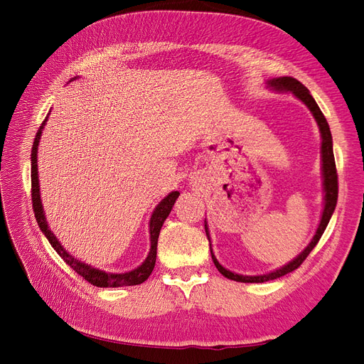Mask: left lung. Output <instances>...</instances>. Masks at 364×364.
Returning <instances> with one entry per match:
<instances>
[{
    "instance_id": "1",
    "label": "left lung",
    "mask_w": 364,
    "mask_h": 364,
    "mask_svg": "<svg viewBox=\"0 0 364 364\" xmlns=\"http://www.w3.org/2000/svg\"><path fill=\"white\" fill-rule=\"evenodd\" d=\"M266 85L270 87V90L277 91V92H291L297 100H301L310 112L313 114L316 123L318 126V130H321V138H322V146H321V156H322V182H323V209H322V215H321V222H318V226L316 229V234L311 238L308 246L297 255L296 258H293L290 262L285 264V266L264 273V274H240V273H234L228 269H225L222 264H220L214 255V252L211 249V240H209V229L206 225L205 220V232L206 237L209 240V249H211V257L214 261V266L217 267V270L223 274L225 278L232 279L237 282H266V281H272L284 277L293 270H296L297 267L301 266L304 262V259L308 257L316 245L317 241L321 240L323 230L326 229L329 218H331L336 205H337V196H338V183H337V170H336V161H334V151H333V136H331V130H329L328 121L323 117L321 107L317 106L316 100L311 97L310 91L299 82L293 79V77H274V79H270L266 82Z\"/></svg>"
}]
</instances>
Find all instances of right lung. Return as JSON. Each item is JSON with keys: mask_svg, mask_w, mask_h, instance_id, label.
I'll return each mask as SVG.
<instances>
[{"mask_svg": "<svg viewBox=\"0 0 364 364\" xmlns=\"http://www.w3.org/2000/svg\"><path fill=\"white\" fill-rule=\"evenodd\" d=\"M75 79L77 77H74L73 80H75ZM47 119H48V115L46 119H43L42 126L39 127L35 142H33V149H31V202H33V211H35V217L38 220V225L43 232V235L47 237V240L50 241V245L54 247V250L59 253V257H62L63 261L67 262L73 270H75L87 282L95 285V287H103V289L126 287V285L142 284L150 277L153 269H155L158 238H159L161 228L165 222V218H167L168 214L171 213V208L181 193L171 191L167 197H164V199L156 205L155 209H153L150 222H149L150 250H149V255L144 259V262H142L141 266H138L136 269L130 270V272H124V273H111V272L95 269L91 266V264H86L80 259L74 258L73 255H70V252H67V249L60 245V241L56 238V235L53 234V230L50 229L48 222L46 218V213H43V206H42V200H41V188H39V178H38V147H39V141L42 136V129L47 124Z\"/></svg>", "mask_w": 364, "mask_h": 364, "instance_id": "right-lung-1", "label": "right lung"}]
</instances>
